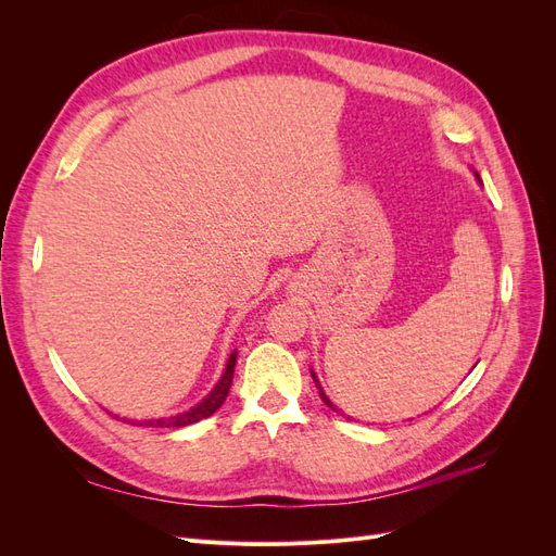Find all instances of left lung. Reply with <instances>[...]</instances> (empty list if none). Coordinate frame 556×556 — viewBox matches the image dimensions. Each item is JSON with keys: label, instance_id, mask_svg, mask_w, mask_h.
I'll return each mask as SVG.
<instances>
[{"label": "left lung", "instance_id": "1", "mask_svg": "<svg viewBox=\"0 0 556 556\" xmlns=\"http://www.w3.org/2000/svg\"><path fill=\"white\" fill-rule=\"evenodd\" d=\"M476 176H478V174H476ZM478 180H480V178H478ZM311 376H313V380H315V384H317V390H319V399H323V401H325V403H327V406H329V408H331V410H339V408H333V403H331V401H329V396H327V394H325V390H323V387H319V382H317V376H315V374H313V371H311Z\"/></svg>", "mask_w": 556, "mask_h": 556}]
</instances>
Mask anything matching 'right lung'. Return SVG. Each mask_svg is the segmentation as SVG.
<instances>
[{"label": "right lung", "mask_w": 556, "mask_h": 556, "mask_svg": "<svg viewBox=\"0 0 556 556\" xmlns=\"http://www.w3.org/2000/svg\"><path fill=\"white\" fill-rule=\"evenodd\" d=\"M233 366H237V350H233L229 355L227 368H225L220 382L213 387V392L204 401L197 403V406L190 408L188 413H180V415H174V417H160V419H143L141 425H146V427H188V425L199 422V419L211 417L217 408L223 406L227 394H229V387H231V380H233Z\"/></svg>", "instance_id": "1"}]
</instances>
